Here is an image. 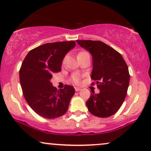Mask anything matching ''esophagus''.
<instances>
[{"label":"esophagus","instance_id":"esophagus-1","mask_svg":"<svg viewBox=\"0 0 151 151\" xmlns=\"http://www.w3.org/2000/svg\"><path fill=\"white\" fill-rule=\"evenodd\" d=\"M74 89H75L76 91L78 92V91H80V90H81V88H79V87H74Z\"/></svg>","mask_w":151,"mask_h":151}]
</instances>
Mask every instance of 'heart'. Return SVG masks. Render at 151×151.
I'll return each mask as SVG.
<instances>
[{"instance_id": "heart-1", "label": "heart", "mask_w": 151, "mask_h": 151, "mask_svg": "<svg viewBox=\"0 0 151 151\" xmlns=\"http://www.w3.org/2000/svg\"><path fill=\"white\" fill-rule=\"evenodd\" d=\"M84 53H86V52H80L79 55H81V54H84ZM72 81H73V82H74L75 83H79L80 76L79 75V74H74V75L72 76Z\"/></svg>"}]
</instances>
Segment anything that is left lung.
<instances>
[{
    "mask_svg": "<svg viewBox=\"0 0 151 151\" xmlns=\"http://www.w3.org/2000/svg\"><path fill=\"white\" fill-rule=\"evenodd\" d=\"M92 57L91 79L96 81L99 94L92 92L86 101L89 112L105 118L116 113L124 103L130 82L127 64L117 51L99 41L77 40Z\"/></svg>",
    "mask_w": 151,
    "mask_h": 151,
    "instance_id": "left-lung-1",
    "label": "left lung"
}]
</instances>
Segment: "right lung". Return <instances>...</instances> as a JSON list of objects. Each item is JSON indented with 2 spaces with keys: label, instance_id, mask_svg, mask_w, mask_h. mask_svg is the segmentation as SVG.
<instances>
[{
  "label": "right lung",
  "instance_id": "obj_1",
  "mask_svg": "<svg viewBox=\"0 0 151 151\" xmlns=\"http://www.w3.org/2000/svg\"><path fill=\"white\" fill-rule=\"evenodd\" d=\"M74 41L45 43L30 50L19 71L20 83L28 105L39 115L55 119L67 112L75 90L72 86L57 89L51 83L52 74L60 72L66 54Z\"/></svg>",
  "mask_w": 151,
  "mask_h": 151
}]
</instances>
